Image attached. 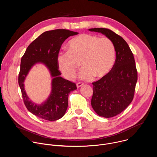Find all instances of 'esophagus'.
Returning <instances> with one entry per match:
<instances>
[{"label": "esophagus", "mask_w": 157, "mask_h": 157, "mask_svg": "<svg viewBox=\"0 0 157 157\" xmlns=\"http://www.w3.org/2000/svg\"><path fill=\"white\" fill-rule=\"evenodd\" d=\"M83 85H84V83H83V82H78V83L76 84V86H77L78 88L81 87V86H83Z\"/></svg>", "instance_id": "34e87169"}]
</instances>
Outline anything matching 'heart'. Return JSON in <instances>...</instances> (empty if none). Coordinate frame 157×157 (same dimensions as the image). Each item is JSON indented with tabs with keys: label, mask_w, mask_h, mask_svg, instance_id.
<instances>
[{
	"label": "heart",
	"mask_w": 157,
	"mask_h": 157,
	"mask_svg": "<svg viewBox=\"0 0 157 157\" xmlns=\"http://www.w3.org/2000/svg\"><path fill=\"white\" fill-rule=\"evenodd\" d=\"M116 49L110 39L82 34L69 42V51L59 53L57 63L59 70L68 79L75 78L81 62L83 67L79 78L85 81L94 76L101 78L113 68Z\"/></svg>",
	"instance_id": "obj_1"
}]
</instances>
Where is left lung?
Instances as JSON below:
<instances>
[{
  "instance_id": "left-lung-1",
  "label": "left lung",
  "mask_w": 157,
  "mask_h": 157,
  "mask_svg": "<svg viewBox=\"0 0 157 157\" xmlns=\"http://www.w3.org/2000/svg\"><path fill=\"white\" fill-rule=\"evenodd\" d=\"M101 33L113 41L116 59L110 72L101 79L93 82L91 105L99 116H116L131 103L137 81L135 59L127 43L112 30L104 28L89 29Z\"/></svg>"
}]
</instances>
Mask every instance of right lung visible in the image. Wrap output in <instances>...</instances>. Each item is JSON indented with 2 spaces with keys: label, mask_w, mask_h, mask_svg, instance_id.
Instances as JSON below:
<instances>
[{
  "label": "right lung",
  "mask_w": 157,
  "mask_h": 157,
  "mask_svg": "<svg viewBox=\"0 0 157 157\" xmlns=\"http://www.w3.org/2000/svg\"><path fill=\"white\" fill-rule=\"evenodd\" d=\"M78 34L65 29L47 31L41 34L27 47L21 59L18 84L24 104L33 115L49 121H57L65 114L70 92L77 89L75 83L60 76L57 57L61 44L70 36ZM41 62L47 67L52 77V92L47 101L41 105L31 101L27 96L23 82L29 71L35 63Z\"/></svg>",
  "instance_id": "add662e5"
}]
</instances>
